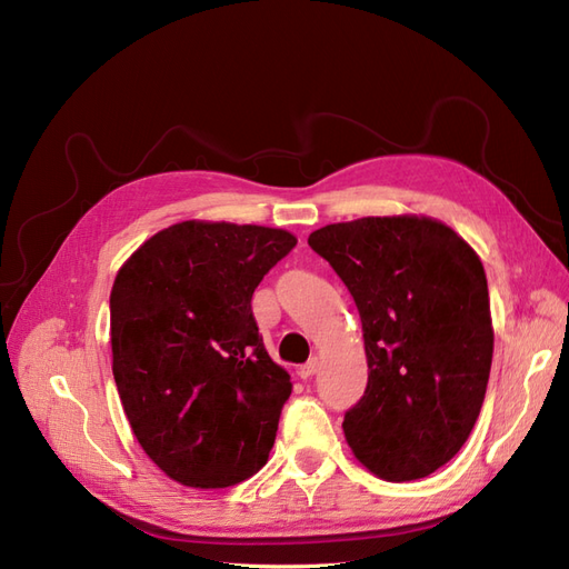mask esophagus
<instances>
[{
	"label": "esophagus",
	"mask_w": 569,
	"mask_h": 569,
	"mask_svg": "<svg viewBox=\"0 0 569 569\" xmlns=\"http://www.w3.org/2000/svg\"><path fill=\"white\" fill-rule=\"evenodd\" d=\"M318 370H320V358L313 356L311 360H308V363H303V366L299 368V377H301V380H311V377H313Z\"/></svg>",
	"instance_id": "obj_1"
}]
</instances>
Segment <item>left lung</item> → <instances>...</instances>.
<instances>
[{
	"label": "left lung",
	"mask_w": 569,
	"mask_h": 569,
	"mask_svg": "<svg viewBox=\"0 0 569 569\" xmlns=\"http://www.w3.org/2000/svg\"><path fill=\"white\" fill-rule=\"evenodd\" d=\"M308 244L349 287L368 387L347 416L356 460L387 481L432 475L468 441L485 403L493 327L485 266L427 216L325 226Z\"/></svg>",
	"instance_id": "8db88e82"
}]
</instances>
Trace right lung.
<instances>
[{"label":"right lung","mask_w":569,"mask_h":569,"mask_svg":"<svg viewBox=\"0 0 569 569\" xmlns=\"http://www.w3.org/2000/svg\"><path fill=\"white\" fill-rule=\"evenodd\" d=\"M295 247L280 228L182 220L116 274L120 403L144 453L178 485L232 487L268 460L291 382L263 347L251 297Z\"/></svg>","instance_id":"add662e5"}]
</instances>
